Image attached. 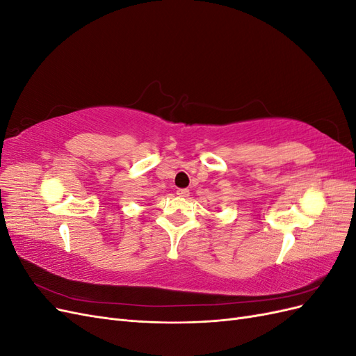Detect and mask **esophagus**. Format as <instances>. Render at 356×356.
I'll return each mask as SVG.
<instances>
[{"mask_svg":"<svg viewBox=\"0 0 356 356\" xmlns=\"http://www.w3.org/2000/svg\"><path fill=\"white\" fill-rule=\"evenodd\" d=\"M177 195L179 197H188L190 196V191L187 188H179V190H177Z\"/></svg>","mask_w":356,"mask_h":356,"instance_id":"34e87169","label":"esophagus"}]
</instances>
